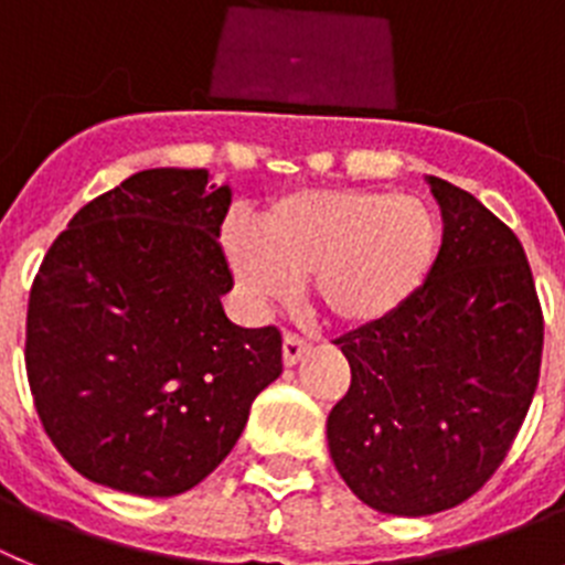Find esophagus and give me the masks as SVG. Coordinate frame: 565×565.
I'll list each match as a JSON object with an SVG mask.
<instances>
[{
  "label": "esophagus",
  "instance_id": "1",
  "mask_svg": "<svg viewBox=\"0 0 565 565\" xmlns=\"http://www.w3.org/2000/svg\"><path fill=\"white\" fill-rule=\"evenodd\" d=\"M309 352V343L303 338H298V334H292V332H287L284 334V365H295L298 363V360L303 358V354Z\"/></svg>",
  "mask_w": 565,
  "mask_h": 565
}]
</instances>
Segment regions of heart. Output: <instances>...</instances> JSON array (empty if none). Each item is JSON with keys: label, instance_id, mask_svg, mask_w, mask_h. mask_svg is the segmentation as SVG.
I'll list each match as a JSON object with an SVG mask.
<instances>
[{"label": "heart", "instance_id": "1", "mask_svg": "<svg viewBox=\"0 0 565 565\" xmlns=\"http://www.w3.org/2000/svg\"><path fill=\"white\" fill-rule=\"evenodd\" d=\"M225 253L245 298L267 307L307 281L340 327H374L428 284L441 247L434 207L363 188H303L273 202L262 231L231 222Z\"/></svg>", "mask_w": 565, "mask_h": 565}]
</instances>
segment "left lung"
Returning a JSON list of instances; mask_svg holds the SVG:
<instances>
[{"instance_id": "8db88e82", "label": "left lung", "mask_w": 565, "mask_h": 565, "mask_svg": "<svg viewBox=\"0 0 565 565\" xmlns=\"http://www.w3.org/2000/svg\"><path fill=\"white\" fill-rule=\"evenodd\" d=\"M441 247L428 284L383 323L334 340L352 385L327 419L349 490L385 515H434L490 481L541 377L543 315L515 233L428 177Z\"/></svg>"}]
</instances>
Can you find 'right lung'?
<instances>
[{
	"label": "right lung",
	"instance_id": "obj_1",
	"mask_svg": "<svg viewBox=\"0 0 565 565\" xmlns=\"http://www.w3.org/2000/svg\"><path fill=\"white\" fill-rule=\"evenodd\" d=\"M231 185L149 169L86 202L44 256L24 365L58 454L95 484L169 498L222 465L281 374V332L222 309Z\"/></svg>",
	"mask_w": 565,
	"mask_h": 565
}]
</instances>
